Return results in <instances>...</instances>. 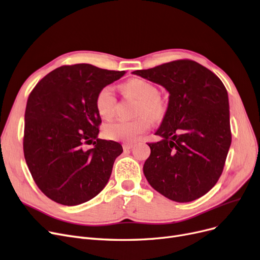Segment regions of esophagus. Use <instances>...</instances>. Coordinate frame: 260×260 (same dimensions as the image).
<instances>
[{"label": "esophagus", "mask_w": 260, "mask_h": 260, "mask_svg": "<svg viewBox=\"0 0 260 260\" xmlns=\"http://www.w3.org/2000/svg\"><path fill=\"white\" fill-rule=\"evenodd\" d=\"M133 146H134V144L125 143L122 145V148H123V150H129V149H131V148H133Z\"/></svg>", "instance_id": "obj_1"}]
</instances>
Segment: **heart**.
Returning a JSON list of instances; mask_svg holds the SVG:
<instances>
[{
	"label": "heart",
	"mask_w": 260,
	"mask_h": 260,
	"mask_svg": "<svg viewBox=\"0 0 260 260\" xmlns=\"http://www.w3.org/2000/svg\"><path fill=\"white\" fill-rule=\"evenodd\" d=\"M128 94L140 102L135 111L138 118L132 120H115L104 126V137L111 141L134 142L151 126V120L162 117L164 107L158 100V91L149 81L134 78L125 83ZM116 106L115 91L112 85H104L95 97V108L97 113L104 119H109L114 115Z\"/></svg>",
	"instance_id": "heart-1"
}]
</instances>
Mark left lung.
I'll list each match as a JSON object with an SVG mask.
<instances>
[{
    "label": "left lung",
    "instance_id": "left-lung-1",
    "mask_svg": "<svg viewBox=\"0 0 260 260\" xmlns=\"http://www.w3.org/2000/svg\"><path fill=\"white\" fill-rule=\"evenodd\" d=\"M133 74L169 92L162 137L148 143L151 153L144 175L168 199L190 202L218 182L232 143L229 96L215 74L189 59L171 61Z\"/></svg>",
    "mask_w": 260,
    "mask_h": 260
}]
</instances>
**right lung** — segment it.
Returning a JSON list of instances; mask_svg holds the SVG:
<instances>
[{
	"label": "right lung",
	"instance_id": "add662e5",
	"mask_svg": "<svg viewBox=\"0 0 260 260\" xmlns=\"http://www.w3.org/2000/svg\"><path fill=\"white\" fill-rule=\"evenodd\" d=\"M125 71L92 64L62 66L30 92L25 110L23 150L31 177L49 199L73 206L89 201L108 183L122 147L97 138L102 118L95 97ZM93 143L91 150L84 144Z\"/></svg>",
	"mask_w": 260,
	"mask_h": 260
}]
</instances>
